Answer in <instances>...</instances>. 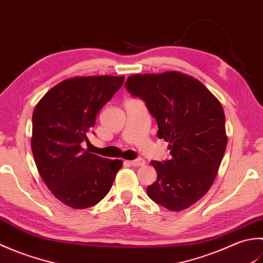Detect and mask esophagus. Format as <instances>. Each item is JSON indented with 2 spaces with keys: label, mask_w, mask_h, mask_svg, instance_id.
<instances>
[{
  "label": "esophagus",
  "mask_w": 263,
  "mask_h": 263,
  "mask_svg": "<svg viewBox=\"0 0 263 263\" xmlns=\"http://www.w3.org/2000/svg\"><path fill=\"white\" fill-rule=\"evenodd\" d=\"M128 164L132 165V166H144L146 165V160L142 159V158H139V159H135V160H131L128 161Z\"/></svg>",
  "instance_id": "1"
}]
</instances>
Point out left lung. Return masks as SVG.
I'll return each mask as SVG.
<instances>
[{"label": "left lung", "instance_id": "1", "mask_svg": "<svg viewBox=\"0 0 263 263\" xmlns=\"http://www.w3.org/2000/svg\"><path fill=\"white\" fill-rule=\"evenodd\" d=\"M125 87L140 97L168 142L172 158L150 161L157 180L147 187L155 202L171 211L191 206L209 191L227 146L225 114L202 82L177 71L133 74Z\"/></svg>", "mask_w": 263, "mask_h": 263}]
</instances>
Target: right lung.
Segmentation results:
<instances>
[{
  "label": "right lung",
  "mask_w": 263,
  "mask_h": 263,
  "mask_svg": "<svg viewBox=\"0 0 263 263\" xmlns=\"http://www.w3.org/2000/svg\"><path fill=\"white\" fill-rule=\"evenodd\" d=\"M124 77L69 78L39 100L32 113L31 150L39 175L61 202L86 209L103 200L122 167L89 153L81 142L103 106L124 82Z\"/></svg>",
  "instance_id": "1"
}]
</instances>
